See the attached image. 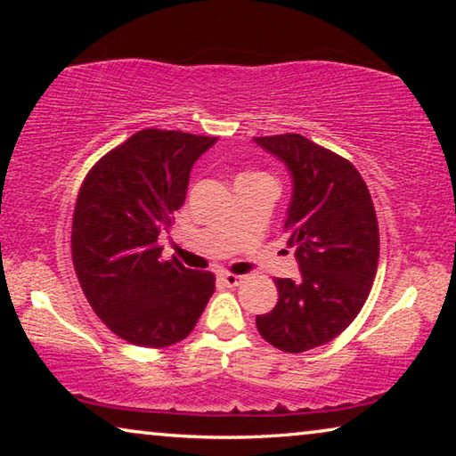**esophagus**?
<instances>
[{
  "mask_svg": "<svg viewBox=\"0 0 456 456\" xmlns=\"http://www.w3.org/2000/svg\"><path fill=\"white\" fill-rule=\"evenodd\" d=\"M221 280L225 281L227 288H237V285H241L245 281V275H237V273H223Z\"/></svg>",
  "mask_w": 456,
  "mask_h": 456,
  "instance_id": "esophagus-1",
  "label": "esophagus"
}]
</instances>
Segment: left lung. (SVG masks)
<instances>
[{"mask_svg":"<svg viewBox=\"0 0 456 456\" xmlns=\"http://www.w3.org/2000/svg\"><path fill=\"white\" fill-rule=\"evenodd\" d=\"M253 141L291 175L283 231L302 269L299 281L275 277L280 299L256 323L277 350L299 354L331 342L366 304L380 256L376 211L362 175L339 154L302 134Z\"/></svg>","mask_w":456,"mask_h":456,"instance_id":"8db88e82","label":"left lung"}]
</instances>
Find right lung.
<instances>
[{"label": "right lung", "mask_w": 456, "mask_h": 456, "mask_svg": "<svg viewBox=\"0 0 456 456\" xmlns=\"http://www.w3.org/2000/svg\"><path fill=\"white\" fill-rule=\"evenodd\" d=\"M217 142L181 130H138L84 179L72 261L92 310L118 338L167 348L187 338L215 291L211 272L160 259V231L187 197L195 160Z\"/></svg>", "instance_id": "obj_1"}]
</instances>
